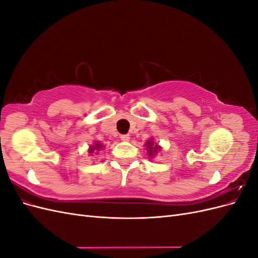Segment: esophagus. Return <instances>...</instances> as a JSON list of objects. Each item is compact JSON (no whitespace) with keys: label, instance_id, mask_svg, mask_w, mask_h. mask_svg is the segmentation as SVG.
Returning a JSON list of instances; mask_svg holds the SVG:
<instances>
[{"label":"esophagus","instance_id":"obj_1","mask_svg":"<svg viewBox=\"0 0 258 258\" xmlns=\"http://www.w3.org/2000/svg\"><path fill=\"white\" fill-rule=\"evenodd\" d=\"M120 140H121V141H129L130 136L129 135H121Z\"/></svg>","mask_w":258,"mask_h":258}]
</instances>
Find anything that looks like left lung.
Wrapping results in <instances>:
<instances>
[{
  "label": "left lung",
  "instance_id": "obj_1",
  "mask_svg": "<svg viewBox=\"0 0 258 258\" xmlns=\"http://www.w3.org/2000/svg\"><path fill=\"white\" fill-rule=\"evenodd\" d=\"M146 150L148 151V156H153L157 153V151L160 150V147L158 145H154L153 141L151 140V141L146 142Z\"/></svg>",
  "mask_w": 258,
  "mask_h": 258
}]
</instances>
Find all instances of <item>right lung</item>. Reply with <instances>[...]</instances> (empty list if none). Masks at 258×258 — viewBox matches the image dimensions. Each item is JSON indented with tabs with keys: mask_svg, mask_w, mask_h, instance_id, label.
I'll return each instance as SVG.
<instances>
[{
	"mask_svg": "<svg viewBox=\"0 0 258 258\" xmlns=\"http://www.w3.org/2000/svg\"><path fill=\"white\" fill-rule=\"evenodd\" d=\"M101 147H102V145H101L100 143H96V145L95 146H91L90 147V153H93V151L95 150H97V151H99V150H101Z\"/></svg>",
	"mask_w": 258,
	"mask_h": 258,
	"instance_id": "1",
	"label": "right lung"
}]
</instances>
